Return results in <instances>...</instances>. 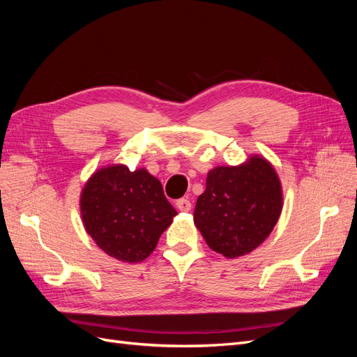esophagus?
<instances>
[{"label":"esophagus","mask_w":357,"mask_h":357,"mask_svg":"<svg viewBox=\"0 0 357 357\" xmlns=\"http://www.w3.org/2000/svg\"><path fill=\"white\" fill-rule=\"evenodd\" d=\"M176 205H177V208H178L180 211H190V208H192V204H190V201H189L188 198L178 199V201L176 202Z\"/></svg>","instance_id":"1"}]
</instances>
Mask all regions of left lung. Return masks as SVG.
I'll use <instances>...</instances> for the list:
<instances>
[{
  "mask_svg": "<svg viewBox=\"0 0 357 357\" xmlns=\"http://www.w3.org/2000/svg\"><path fill=\"white\" fill-rule=\"evenodd\" d=\"M282 204L275 169L264 158L252 156L240 167H218L208 172L193 220L211 250L232 259L265 241Z\"/></svg>",
  "mask_w": 357,
  "mask_h": 357,
  "instance_id": "obj_1",
  "label": "left lung"
}]
</instances>
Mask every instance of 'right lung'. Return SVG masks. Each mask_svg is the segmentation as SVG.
<instances>
[{
	"instance_id": "right-lung-1",
	"label": "right lung",
	"mask_w": 357,
	"mask_h": 357,
	"mask_svg": "<svg viewBox=\"0 0 357 357\" xmlns=\"http://www.w3.org/2000/svg\"><path fill=\"white\" fill-rule=\"evenodd\" d=\"M86 232L100 248L129 264L142 262L155 250L177 211L160 181L142 168H101L88 180L80 197Z\"/></svg>"
}]
</instances>
